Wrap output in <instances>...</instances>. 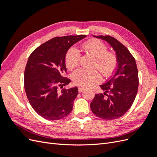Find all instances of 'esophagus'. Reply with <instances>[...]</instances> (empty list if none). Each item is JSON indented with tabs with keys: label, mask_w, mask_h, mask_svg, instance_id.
I'll list each match as a JSON object with an SVG mask.
<instances>
[{
	"label": "esophagus",
	"mask_w": 157,
	"mask_h": 157,
	"mask_svg": "<svg viewBox=\"0 0 157 157\" xmlns=\"http://www.w3.org/2000/svg\"><path fill=\"white\" fill-rule=\"evenodd\" d=\"M78 92H82L83 90L85 89L84 87H82V86H79L78 88Z\"/></svg>",
	"instance_id": "esophagus-1"
}]
</instances>
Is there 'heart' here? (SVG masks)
<instances>
[{
  "label": "heart",
  "instance_id": "heart-1",
  "mask_svg": "<svg viewBox=\"0 0 157 157\" xmlns=\"http://www.w3.org/2000/svg\"><path fill=\"white\" fill-rule=\"evenodd\" d=\"M82 48L86 54L95 58L94 67H97L104 75L113 73L117 66V58L111 52H107V47L98 40H90L82 45ZM80 59V54L75 48H71L65 56V64L69 69L77 67ZM101 79L98 71H88L78 69L73 74V80L75 84L82 86H91L99 82Z\"/></svg>",
  "mask_w": 157,
  "mask_h": 157
}]
</instances>
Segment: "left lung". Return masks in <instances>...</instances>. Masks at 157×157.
Here are the masks:
<instances>
[{
    "label": "left lung",
    "mask_w": 157,
    "mask_h": 157,
    "mask_svg": "<svg viewBox=\"0 0 157 157\" xmlns=\"http://www.w3.org/2000/svg\"><path fill=\"white\" fill-rule=\"evenodd\" d=\"M106 41L115 50L117 67L109 80L100 85L103 94L95 95L90 108L94 115L105 120L118 118L129 110L139 85L136 60L126 47L111 36H94Z\"/></svg>",
    "instance_id": "obj_1"
}]
</instances>
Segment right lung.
<instances>
[{
  "mask_svg": "<svg viewBox=\"0 0 157 157\" xmlns=\"http://www.w3.org/2000/svg\"><path fill=\"white\" fill-rule=\"evenodd\" d=\"M86 35L55 37L33 51L24 73V88L31 107L48 120H59L71 112L78 95L77 86L58 90L71 82L63 77L67 72L65 56L69 49Z\"/></svg>",
  "mask_w": 157,
  "mask_h": 157,
  "instance_id": "right-lung-1",
  "label": "right lung"
}]
</instances>
